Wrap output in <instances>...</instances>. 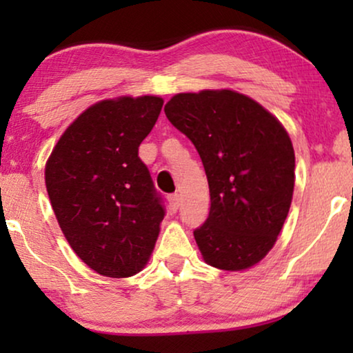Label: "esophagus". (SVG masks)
I'll return each instance as SVG.
<instances>
[{
  "label": "esophagus",
  "mask_w": 353,
  "mask_h": 353,
  "mask_svg": "<svg viewBox=\"0 0 353 353\" xmlns=\"http://www.w3.org/2000/svg\"><path fill=\"white\" fill-rule=\"evenodd\" d=\"M168 204H170V210L175 214L178 210V207H180V194L178 192H173V194H168Z\"/></svg>",
  "instance_id": "34e87169"
}]
</instances>
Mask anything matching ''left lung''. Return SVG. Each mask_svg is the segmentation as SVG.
<instances>
[{"instance_id":"obj_1","label":"left lung","mask_w":353,"mask_h":353,"mask_svg":"<svg viewBox=\"0 0 353 353\" xmlns=\"http://www.w3.org/2000/svg\"><path fill=\"white\" fill-rule=\"evenodd\" d=\"M170 123L199 152L210 191L207 220L194 230L209 265L239 272L259 263L276 243L294 192L296 157L278 119L231 90L175 94Z\"/></svg>"}]
</instances>
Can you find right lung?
<instances>
[{
  "instance_id": "obj_1",
  "label": "right lung",
  "mask_w": 353,
  "mask_h": 353,
  "mask_svg": "<svg viewBox=\"0 0 353 353\" xmlns=\"http://www.w3.org/2000/svg\"><path fill=\"white\" fill-rule=\"evenodd\" d=\"M163 99H105L80 114L46 162L52 210L74 252L96 273L141 272L165 209L138 148L151 133Z\"/></svg>"
}]
</instances>
